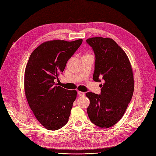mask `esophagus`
<instances>
[{
    "instance_id": "esophagus-1",
    "label": "esophagus",
    "mask_w": 156,
    "mask_h": 156,
    "mask_svg": "<svg viewBox=\"0 0 156 156\" xmlns=\"http://www.w3.org/2000/svg\"><path fill=\"white\" fill-rule=\"evenodd\" d=\"M78 94L79 95V96H80V97H82V96H84L85 94V92H83L78 91Z\"/></svg>"
}]
</instances>
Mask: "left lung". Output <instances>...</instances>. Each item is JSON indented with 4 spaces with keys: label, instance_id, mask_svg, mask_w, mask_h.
Returning <instances> with one entry per match:
<instances>
[{
    "label": "left lung",
    "instance_id": "1",
    "mask_svg": "<svg viewBox=\"0 0 156 156\" xmlns=\"http://www.w3.org/2000/svg\"><path fill=\"white\" fill-rule=\"evenodd\" d=\"M95 55V81L104 83L101 93H86L90 100L88 116L94 125L109 128L121 119L132 99L134 78L132 65L125 52L110 38L92 37L87 40ZM103 87H102L101 86Z\"/></svg>",
    "mask_w": 156,
    "mask_h": 156
}]
</instances>
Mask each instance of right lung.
I'll list each match as a JSON object with an SVG mask.
<instances>
[{
	"instance_id": "right-lung-1",
	"label": "right lung",
	"mask_w": 156,
	"mask_h": 156,
	"mask_svg": "<svg viewBox=\"0 0 156 156\" xmlns=\"http://www.w3.org/2000/svg\"><path fill=\"white\" fill-rule=\"evenodd\" d=\"M82 42V39L47 41L30 56L24 72V92L34 116L48 130L59 129L68 121L77 92L56 86L54 80Z\"/></svg>"
}]
</instances>
